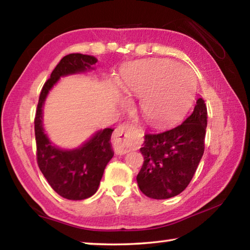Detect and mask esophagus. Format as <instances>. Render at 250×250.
Wrapping results in <instances>:
<instances>
[{
  "label": "esophagus",
  "instance_id": "esophagus-1",
  "mask_svg": "<svg viewBox=\"0 0 250 250\" xmlns=\"http://www.w3.org/2000/svg\"><path fill=\"white\" fill-rule=\"evenodd\" d=\"M134 131V126L132 125L122 124L115 130L113 132V146L117 153H125L132 146V140L131 135Z\"/></svg>",
  "mask_w": 250,
  "mask_h": 250
}]
</instances>
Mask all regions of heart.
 I'll return each mask as SVG.
<instances>
[{
  "label": "heart",
  "instance_id": "b5f03b06",
  "mask_svg": "<svg viewBox=\"0 0 250 250\" xmlns=\"http://www.w3.org/2000/svg\"><path fill=\"white\" fill-rule=\"evenodd\" d=\"M122 89L141 97L140 110L147 121L162 125L186 108L195 90V77L186 67L163 59L131 62L122 71Z\"/></svg>",
  "mask_w": 250,
  "mask_h": 250
}]
</instances>
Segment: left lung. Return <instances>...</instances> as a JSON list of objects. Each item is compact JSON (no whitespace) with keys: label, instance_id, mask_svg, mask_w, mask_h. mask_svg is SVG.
Segmentation results:
<instances>
[{"label":"left lung","instance_id":"8db88e82","mask_svg":"<svg viewBox=\"0 0 250 250\" xmlns=\"http://www.w3.org/2000/svg\"><path fill=\"white\" fill-rule=\"evenodd\" d=\"M207 109L202 98L181 125L145 134L140 149L145 156L137 176L140 191L150 198L179 195L193 179L204 153Z\"/></svg>","mask_w":250,"mask_h":250}]
</instances>
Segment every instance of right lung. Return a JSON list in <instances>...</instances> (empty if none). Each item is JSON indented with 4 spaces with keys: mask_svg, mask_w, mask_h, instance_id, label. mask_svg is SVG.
Segmentation results:
<instances>
[{
    "mask_svg": "<svg viewBox=\"0 0 250 250\" xmlns=\"http://www.w3.org/2000/svg\"><path fill=\"white\" fill-rule=\"evenodd\" d=\"M96 62L97 58L89 55L69 54L62 57L42 88L34 120L40 170L54 191L67 200H84L97 192L104 167L113 156L110 143L113 129L98 131L78 149L61 150L44 133L43 105L59 78L94 69Z\"/></svg>",
    "mask_w": 250,
    "mask_h": 250,
    "instance_id": "right-lung-1",
    "label": "right lung"
}]
</instances>
